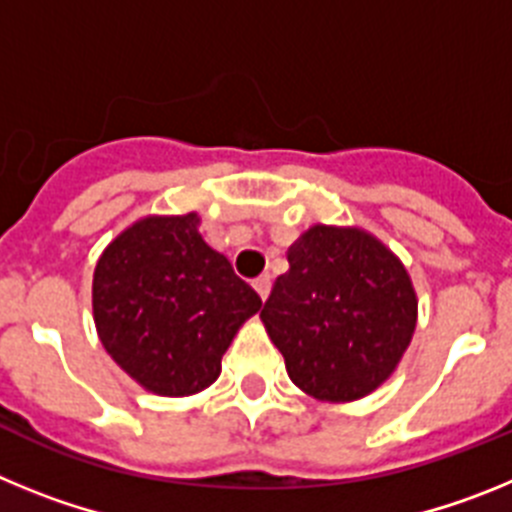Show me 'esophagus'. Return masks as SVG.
Instances as JSON below:
<instances>
[{
  "label": "esophagus",
  "mask_w": 512,
  "mask_h": 512,
  "mask_svg": "<svg viewBox=\"0 0 512 512\" xmlns=\"http://www.w3.org/2000/svg\"><path fill=\"white\" fill-rule=\"evenodd\" d=\"M253 289L259 292L261 300H266V297H269V292H271V277H269V274H264V277L256 279V282H253Z\"/></svg>",
  "instance_id": "esophagus-1"
}]
</instances>
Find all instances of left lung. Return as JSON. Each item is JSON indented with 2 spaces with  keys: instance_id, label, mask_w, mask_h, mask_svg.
<instances>
[{
  "instance_id": "8db88e82",
  "label": "left lung",
  "mask_w": 512,
  "mask_h": 512,
  "mask_svg": "<svg viewBox=\"0 0 512 512\" xmlns=\"http://www.w3.org/2000/svg\"><path fill=\"white\" fill-rule=\"evenodd\" d=\"M261 310L289 379L320 400L348 402L390 377L415 330L408 271L364 230H307L287 253Z\"/></svg>"
}]
</instances>
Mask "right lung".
Masks as SVG:
<instances>
[{"label":"right lung","mask_w":512,"mask_h":512,"mask_svg":"<svg viewBox=\"0 0 512 512\" xmlns=\"http://www.w3.org/2000/svg\"><path fill=\"white\" fill-rule=\"evenodd\" d=\"M200 217H146L94 269V323L107 354L146 390H205L261 297L197 233Z\"/></svg>","instance_id":"add662e5"}]
</instances>
